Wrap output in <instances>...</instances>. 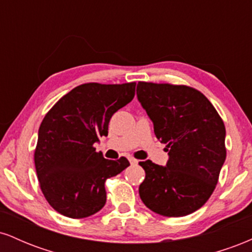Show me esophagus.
<instances>
[{
  "label": "esophagus",
  "instance_id": "esophagus-1",
  "mask_svg": "<svg viewBox=\"0 0 252 252\" xmlns=\"http://www.w3.org/2000/svg\"><path fill=\"white\" fill-rule=\"evenodd\" d=\"M129 161H130V163L132 164V166H135V164H137V163H138V161H137V160H135L134 158H129Z\"/></svg>",
  "mask_w": 252,
  "mask_h": 252
}]
</instances>
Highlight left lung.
Masks as SVG:
<instances>
[{
	"instance_id": "left-lung-1",
	"label": "left lung",
	"mask_w": 252,
	"mask_h": 252,
	"mask_svg": "<svg viewBox=\"0 0 252 252\" xmlns=\"http://www.w3.org/2000/svg\"><path fill=\"white\" fill-rule=\"evenodd\" d=\"M136 94L169 156L166 166L140 162L146 172L141 200L158 215H190L218 182L226 158L224 122L210 100L189 86L140 82Z\"/></svg>"
}]
</instances>
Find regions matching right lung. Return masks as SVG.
<instances>
[{
  "instance_id": "obj_1",
  "label": "right lung",
  "mask_w": 252,
  "mask_h": 252,
  "mask_svg": "<svg viewBox=\"0 0 252 252\" xmlns=\"http://www.w3.org/2000/svg\"><path fill=\"white\" fill-rule=\"evenodd\" d=\"M136 83H89L60 98L42 120L34 162L46 200L60 215L86 218L104 207L106 179L130 166L106 160L94 144L108 136L110 118L132 100Z\"/></svg>"
}]
</instances>
